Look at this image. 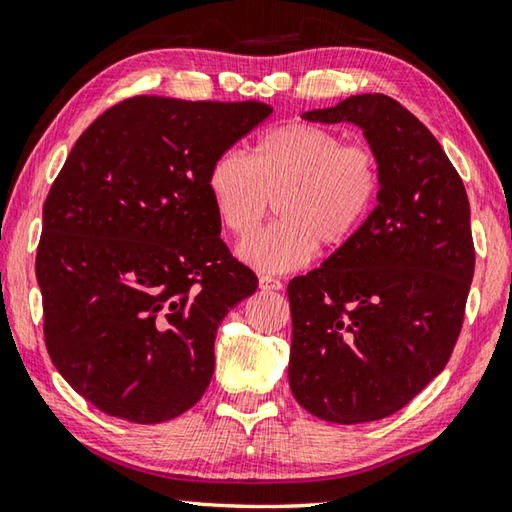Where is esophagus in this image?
<instances>
[{
    "label": "esophagus",
    "mask_w": 512,
    "mask_h": 512,
    "mask_svg": "<svg viewBox=\"0 0 512 512\" xmlns=\"http://www.w3.org/2000/svg\"><path fill=\"white\" fill-rule=\"evenodd\" d=\"M258 285H260V289H267V292H278V289H283V283L278 281V278L267 276V274L258 276Z\"/></svg>",
    "instance_id": "1"
}]
</instances>
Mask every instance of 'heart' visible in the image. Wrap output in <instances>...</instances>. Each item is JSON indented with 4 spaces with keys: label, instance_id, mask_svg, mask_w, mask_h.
Instances as JSON below:
<instances>
[{
    "label": "heart",
    "instance_id": "heart-1",
    "mask_svg": "<svg viewBox=\"0 0 512 512\" xmlns=\"http://www.w3.org/2000/svg\"><path fill=\"white\" fill-rule=\"evenodd\" d=\"M207 189L229 234H254L276 200L272 227L247 238L238 256L263 272H289L336 252L368 225L383 189V158L370 142H343L314 122H285L260 133L252 158L227 149L211 162Z\"/></svg>",
    "mask_w": 512,
    "mask_h": 512
}]
</instances>
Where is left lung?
Listing matches in <instances>:
<instances>
[{
    "instance_id": "8db88e82",
    "label": "left lung",
    "mask_w": 512,
    "mask_h": 512,
    "mask_svg": "<svg viewBox=\"0 0 512 512\" xmlns=\"http://www.w3.org/2000/svg\"><path fill=\"white\" fill-rule=\"evenodd\" d=\"M303 118L359 124L383 158V189L359 236L287 285L289 388L323 421H379L446 368L459 339L475 274L466 187L437 138L388 95Z\"/></svg>"
}]
</instances>
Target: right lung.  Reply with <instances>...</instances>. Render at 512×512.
Wrapping results in <instances>:
<instances>
[{
	"label": "right lung",
	"instance_id": "right-lung-1",
	"mask_svg": "<svg viewBox=\"0 0 512 512\" xmlns=\"http://www.w3.org/2000/svg\"><path fill=\"white\" fill-rule=\"evenodd\" d=\"M265 102L136 95L77 138L44 202L35 274L48 356L104 414L160 423L196 406L216 330L256 292L207 189Z\"/></svg>",
	"mask_w": 512,
	"mask_h": 512
}]
</instances>
